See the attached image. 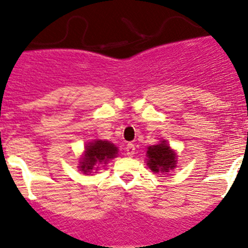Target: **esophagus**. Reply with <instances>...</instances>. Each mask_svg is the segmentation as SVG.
<instances>
[{"instance_id": "obj_1", "label": "esophagus", "mask_w": 248, "mask_h": 248, "mask_svg": "<svg viewBox=\"0 0 248 248\" xmlns=\"http://www.w3.org/2000/svg\"><path fill=\"white\" fill-rule=\"evenodd\" d=\"M126 155L128 157H133L135 155V146L133 144H127L126 146Z\"/></svg>"}]
</instances>
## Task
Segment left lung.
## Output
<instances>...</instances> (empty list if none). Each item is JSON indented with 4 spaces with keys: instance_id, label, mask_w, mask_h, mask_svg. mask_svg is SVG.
<instances>
[{
    "instance_id": "obj_1",
    "label": "left lung",
    "mask_w": 248,
    "mask_h": 248,
    "mask_svg": "<svg viewBox=\"0 0 248 248\" xmlns=\"http://www.w3.org/2000/svg\"><path fill=\"white\" fill-rule=\"evenodd\" d=\"M147 165L155 172H169L176 166V153L170 150L166 141L150 146L147 150Z\"/></svg>"
}]
</instances>
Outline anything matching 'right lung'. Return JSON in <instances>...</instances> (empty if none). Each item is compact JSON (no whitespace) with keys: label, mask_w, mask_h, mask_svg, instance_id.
Wrapping results in <instances>:
<instances>
[{"label":"right lung","mask_w":248,"mask_h":248,"mask_svg":"<svg viewBox=\"0 0 248 248\" xmlns=\"http://www.w3.org/2000/svg\"><path fill=\"white\" fill-rule=\"evenodd\" d=\"M117 153V147L108 141L96 140L90 142L85 148L84 158L80 161V170L90 172L97 164L106 163L108 159L114 158Z\"/></svg>","instance_id":"1"}]
</instances>
